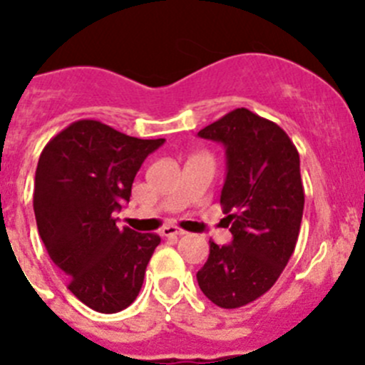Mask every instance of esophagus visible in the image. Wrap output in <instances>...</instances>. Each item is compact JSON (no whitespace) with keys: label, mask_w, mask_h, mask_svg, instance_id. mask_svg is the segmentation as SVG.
<instances>
[{"label":"esophagus","mask_w":365,"mask_h":365,"mask_svg":"<svg viewBox=\"0 0 365 365\" xmlns=\"http://www.w3.org/2000/svg\"><path fill=\"white\" fill-rule=\"evenodd\" d=\"M186 232L182 228H177V227H164L163 228V235L166 237H180V235H185Z\"/></svg>","instance_id":"34e87169"}]
</instances>
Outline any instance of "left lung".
I'll return each mask as SVG.
<instances>
[{"label": "left lung", "instance_id": "obj_1", "mask_svg": "<svg viewBox=\"0 0 365 365\" xmlns=\"http://www.w3.org/2000/svg\"><path fill=\"white\" fill-rule=\"evenodd\" d=\"M197 135L225 146L221 206L232 232L230 245L210 241L197 283L212 303L237 309L265 294L294 252L305 202L299 155L278 124L245 108Z\"/></svg>", "mask_w": 365, "mask_h": 365}]
</instances>
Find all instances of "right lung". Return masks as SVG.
Masks as SVG:
<instances>
[{"instance_id": "right-lung-1", "label": "right lung", "mask_w": 365, "mask_h": 365, "mask_svg": "<svg viewBox=\"0 0 365 365\" xmlns=\"http://www.w3.org/2000/svg\"><path fill=\"white\" fill-rule=\"evenodd\" d=\"M164 138L144 140L98 120L67 125L43 148L34 177V215L67 289L87 307L113 314L140 292L155 234L117 227L137 172Z\"/></svg>"}]
</instances>
